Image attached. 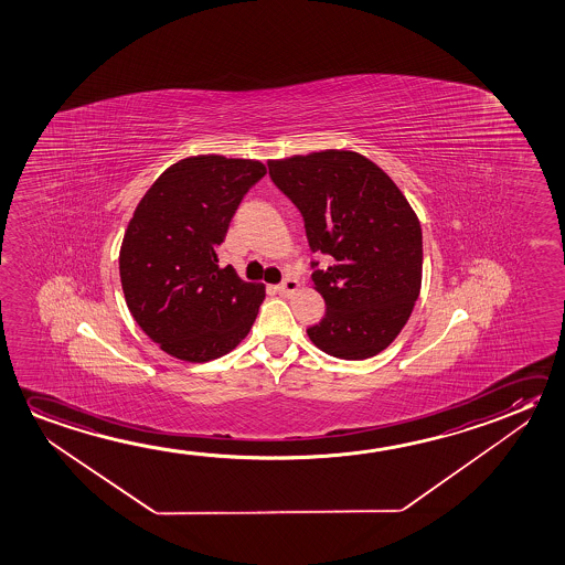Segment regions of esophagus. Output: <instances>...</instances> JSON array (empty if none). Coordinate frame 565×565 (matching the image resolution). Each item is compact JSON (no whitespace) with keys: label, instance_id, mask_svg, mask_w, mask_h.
Instances as JSON below:
<instances>
[{"label":"esophagus","instance_id":"esophagus-1","mask_svg":"<svg viewBox=\"0 0 565 565\" xmlns=\"http://www.w3.org/2000/svg\"><path fill=\"white\" fill-rule=\"evenodd\" d=\"M298 287H300V285H298V280H296V278L287 277L285 278V280H282V282H280V285H278V295H292V292H296V290H298Z\"/></svg>","mask_w":565,"mask_h":565}]
</instances>
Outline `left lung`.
I'll return each instance as SVG.
<instances>
[{
    "mask_svg": "<svg viewBox=\"0 0 565 565\" xmlns=\"http://www.w3.org/2000/svg\"><path fill=\"white\" fill-rule=\"evenodd\" d=\"M270 180L305 220L312 280L326 302L308 328L316 348L367 359L388 348L413 313L422 285V230L403 192L375 162L353 151L269 161Z\"/></svg>",
    "mask_w": 565,
    "mask_h": 565,
    "instance_id": "left-lung-1",
    "label": "left lung"
}]
</instances>
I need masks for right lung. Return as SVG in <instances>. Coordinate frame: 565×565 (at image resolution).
<instances>
[{
  "instance_id": "right-lung-1",
  "label": "right lung",
  "mask_w": 565,
  "mask_h": 565,
  "mask_svg": "<svg viewBox=\"0 0 565 565\" xmlns=\"http://www.w3.org/2000/svg\"><path fill=\"white\" fill-rule=\"evenodd\" d=\"M252 159L198 154L174 162L135 207L119 277L127 308L172 358H222L249 333L265 287L217 265L235 210L265 177Z\"/></svg>"
}]
</instances>
